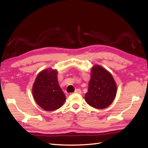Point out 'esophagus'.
I'll return each instance as SVG.
<instances>
[{"instance_id":"1","label":"esophagus","mask_w":148,"mask_h":148,"mask_svg":"<svg viewBox=\"0 0 148 148\" xmlns=\"http://www.w3.org/2000/svg\"><path fill=\"white\" fill-rule=\"evenodd\" d=\"M75 93H81V91L80 89H76V90H75Z\"/></svg>"}]
</instances>
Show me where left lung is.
Segmentation results:
<instances>
[{
  "label": "left lung",
  "mask_w": 148,
  "mask_h": 148,
  "mask_svg": "<svg viewBox=\"0 0 148 148\" xmlns=\"http://www.w3.org/2000/svg\"><path fill=\"white\" fill-rule=\"evenodd\" d=\"M116 90V84L111 74L101 66L94 65L85 94L88 104L99 109L108 108L114 101Z\"/></svg>",
  "instance_id": "1"
}]
</instances>
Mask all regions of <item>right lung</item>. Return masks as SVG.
Instances as JSON below:
<instances>
[{
  "label": "right lung",
  "mask_w": 148,
  "mask_h": 148,
  "mask_svg": "<svg viewBox=\"0 0 148 148\" xmlns=\"http://www.w3.org/2000/svg\"><path fill=\"white\" fill-rule=\"evenodd\" d=\"M34 100L40 108L48 111L59 109L65 101V95L57 80V71L48 69L37 75L33 84Z\"/></svg>",
  "instance_id": "add662e5"
}]
</instances>
